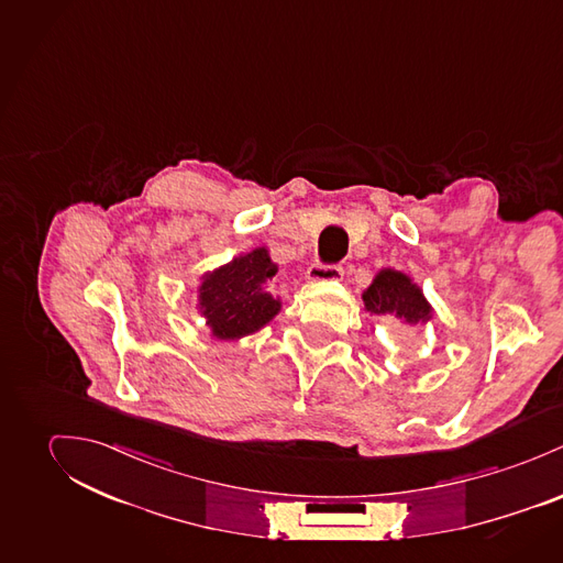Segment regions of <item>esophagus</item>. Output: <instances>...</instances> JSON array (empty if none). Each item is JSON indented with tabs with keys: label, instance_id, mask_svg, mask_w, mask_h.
I'll list each match as a JSON object with an SVG mask.
<instances>
[{
	"label": "esophagus",
	"instance_id": "esophagus-1",
	"mask_svg": "<svg viewBox=\"0 0 563 563\" xmlns=\"http://www.w3.org/2000/svg\"><path fill=\"white\" fill-rule=\"evenodd\" d=\"M309 280H341L343 267L341 265H325V263H312L309 267Z\"/></svg>",
	"mask_w": 563,
	"mask_h": 563
}]
</instances>
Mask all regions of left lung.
<instances>
[{
  "label": "left lung",
  "instance_id": "left-lung-1",
  "mask_svg": "<svg viewBox=\"0 0 563 563\" xmlns=\"http://www.w3.org/2000/svg\"><path fill=\"white\" fill-rule=\"evenodd\" d=\"M367 311L375 314H395L408 323L428 321L432 309L426 302L421 289L410 283V278L395 269H382L375 276L372 287L363 296Z\"/></svg>",
  "mask_w": 563,
  "mask_h": 563
}]
</instances>
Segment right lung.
Here are the masks:
<instances>
[{"label": "right lung", "mask_w": 563, "mask_h": 563, "mask_svg": "<svg viewBox=\"0 0 563 563\" xmlns=\"http://www.w3.org/2000/svg\"><path fill=\"white\" fill-rule=\"evenodd\" d=\"M274 274L267 251L256 249L205 276L200 309L216 339L246 336L280 311V302L263 291V283Z\"/></svg>", "instance_id": "add662e5"}]
</instances>
